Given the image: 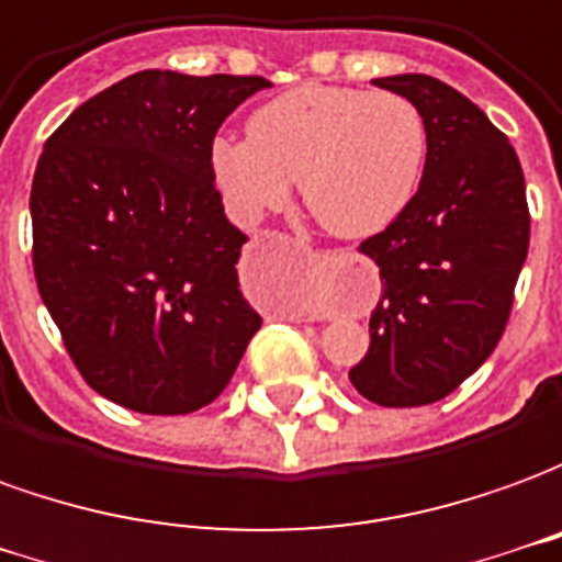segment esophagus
<instances>
[{"mask_svg": "<svg viewBox=\"0 0 562 562\" xmlns=\"http://www.w3.org/2000/svg\"><path fill=\"white\" fill-rule=\"evenodd\" d=\"M317 257H321V262H333V260H336V254H317Z\"/></svg>", "mask_w": 562, "mask_h": 562, "instance_id": "esophagus-1", "label": "esophagus"}]
</instances>
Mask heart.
<instances>
[{
  "mask_svg": "<svg viewBox=\"0 0 562 562\" xmlns=\"http://www.w3.org/2000/svg\"><path fill=\"white\" fill-rule=\"evenodd\" d=\"M248 138L211 142L214 184L241 224L284 209L300 181L314 221L341 238H369L412 205L427 121L412 99L338 83H300L262 102Z\"/></svg>",
  "mask_w": 562,
  "mask_h": 562,
  "instance_id": "1",
  "label": "heart"
}]
</instances>
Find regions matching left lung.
Segmentation results:
<instances>
[{
    "instance_id": "1",
    "label": "left lung",
    "mask_w": 562,
    "mask_h": 562,
    "mask_svg": "<svg viewBox=\"0 0 562 562\" xmlns=\"http://www.w3.org/2000/svg\"><path fill=\"white\" fill-rule=\"evenodd\" d=\"M427 121V162L412 205L360 245L381 272L369 351L351 384L369 402L415 408L472 375L512 314L529 248L524 169L487 114L429 75L375 78Z\"/></svg>"
}]
</instances>
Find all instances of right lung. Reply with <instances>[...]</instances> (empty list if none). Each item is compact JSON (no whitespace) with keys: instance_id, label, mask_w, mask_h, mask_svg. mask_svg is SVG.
<instances>
[{"instance_id":"add662e5","label":"right lung","mask_w":562,"mask_h":562,"mask_svg":"<svg viewBox=\"0 0 562 562\" xmlns=\"http://www.w3.org/2000/svg\"><path fill=\"white\" fill-rule=\"evenodd\" d=\"M272 83L147 69L71 111L30 193L42 302L81 378L142 415L214 402L260 329L238 290L245 233L226 221L209 150Z\"/></svg>"}]
</instances>
